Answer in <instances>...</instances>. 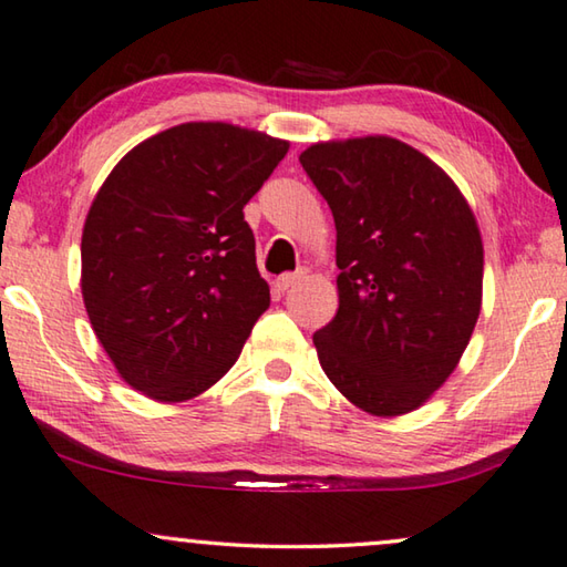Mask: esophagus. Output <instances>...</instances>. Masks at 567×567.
Instances as JSON below:
<instances>
[{
	"label": "esophagus",
	"instance_id": "obj_1",
	"mask_svg": "<svg viewBox=\"0 0 567 567\" xmlns=\"http://www.w3.org/2000/svg\"><path fill=\"white\" fill-rule=\"evenodd\" d=\"M303 278H306V271H303V268H299V271H293V274H284V276H278L276 286H278V291H289V289H293L296 284L303 281Z\"/></svg>",
	"mask_w": 567,
	"mask_h": 567
}]
</instances>
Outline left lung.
I'll return each instance as SVG.
<instances>
[{
	"label": "left lung",
	"instance_id": "obj_1",
	"mask_svg": "<svg viewBox=\"0 0 567 567\" xmlns=\"http://www.w3.org/2000/svg\"><path fill=\"white\" fill-rule=\"evenodd\" d=\"M301 168L337 223L339 311L313 333L351 404L406 414L444 384L482 303V238L457 185L394 137L317 143Z\"/></svg>",
	"mask_w": 567,
	"mask_h": 567
}]
</instances>
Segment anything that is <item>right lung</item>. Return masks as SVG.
<instances>
[{"instance_id":"obj_1","label":"right lung","mask_w":567,"mask_h":567,"mask_svg":"<svg viewBox=\"0 0 567 567\" xmlns=\"http://www.w3.org/2000/svg\"><path fill=\"white\" fill-rule=\"evenodd\" d=\"M289 143L185 123L120 161L82 230V299L125 382L183 402L236 364L271 303L244 206Z\"/></svg>"}]
</instances>
